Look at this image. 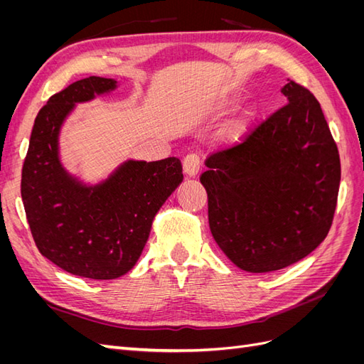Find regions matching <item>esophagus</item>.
I'll list each match as a JSON object with an SVG mask.
<instances>
[{"mask_svg":"<svg viewBox=\"0 0 364 364\" xmlns=\"http://www.w3.org/2000/svg\"><path fill=\"white\" fill-rule=\"evenodd\" d=\"M183 171L186 176H191V178L200 171V158L197 153H188L183 158Z\"/></svg>","mask_w":364,"mask_h":364,"instance_id":"obj_1","label":"esophagus"}]
</instances>
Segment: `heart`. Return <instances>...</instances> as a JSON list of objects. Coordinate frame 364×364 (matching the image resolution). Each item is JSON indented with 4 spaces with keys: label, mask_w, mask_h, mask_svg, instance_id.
<instances>
[{
    "label": "heart",
    "mask_w": 364,
    "mask_h": 364,
    "mask_svg": "<svg viewBox=\"0 0 364 364\" xmlns=\"http://www.w3.org/2000/svg\"><path fill=\"white\" fill-rule=\"evenodd\" d=\"M246 126H247V119L246 118H241V119L234 121V123L230 124V126H228V129L225 130L226 138L230 139V141L238 139L241 135H243V132L246 130Z\"/></svg>",
    "instance_id": "obj_1"
}]
</instances>
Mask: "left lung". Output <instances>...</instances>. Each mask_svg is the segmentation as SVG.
Returning a JSON list of instances; mask_svg holds the SVG:
<instances>
[{"instance_id": "left-lung-1", "label": "left lung", "mask_w": 364, "mask_h": 364, "mask_svg": "<svg viewBox=\"0 0 364 364\" xmlns=\"http://www.w3.org/2000/svg\"><path fill=\"white\" fill-rule=\"evenodd\" d=\"M241 142L206 159L200 182L215 243L237 267L279 270L305 258L333 225L340 156L321 103L305 86Z\"/></svg>"}]
</instances>
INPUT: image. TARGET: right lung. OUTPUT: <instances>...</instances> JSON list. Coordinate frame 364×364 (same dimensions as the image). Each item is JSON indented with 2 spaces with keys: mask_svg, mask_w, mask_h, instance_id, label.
<instances>
[{
  "mask_svg": "<svg viewBox=\"0 0 364 364\" xmlns=\"http://www.w3.org/2000/svg\"><path fill=\"white\" fill-rule=\"evenodd\" d=\"M117 82L91 75L48 98L31 130L21 196L33 240L65 272L115 279L135 266L151 222L182 182L178 158L127 161L103 183L85 186L59 161V130L75 103L115 90Z\"/></svg>",
  "mask_w": 364,
  "mask_h": 364,
  "instance_id": "obj_1",
  "label": "right lung"
}]
</instances>
